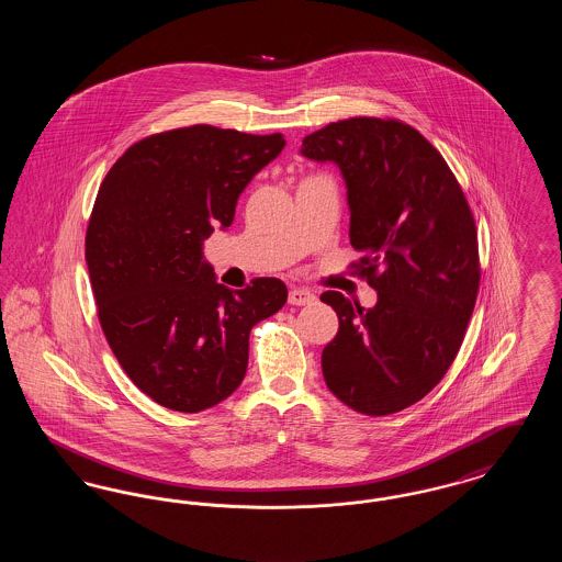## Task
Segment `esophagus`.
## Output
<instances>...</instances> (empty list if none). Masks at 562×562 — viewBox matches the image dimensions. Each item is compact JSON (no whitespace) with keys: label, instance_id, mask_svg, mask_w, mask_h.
Here are the masks:
<instances>
[{"label":"esophagus","instance_id":"34e87169","mask_svg":"<svg viewBox=\"0 0 562 562\" xmlns=\"http://www.w3.org/2000/svg\"><path fill=\"white\" fill-rule=\"evenodd\" d=\"M316 301V294L312 293V291H307V289H293L291 293H289V303L291 305H310V303H314Z\"/></svg>","mask_w":562,"mask_h":562}]
</instances>
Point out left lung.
I'll return each instance as SVG.
<instances>
[{
  "label": "left lung",
  "mask_w": 562,
  "mask_h": 562,
  "mask_svg": "<svg viewBox=\"0 0 562 562\" xmlns=\"http://www.w3.org/2000/svg\"><path fill=\"white\" fill-rule=\"evenodd\" d=\"M307 160L339 166L353 263L376 291L371 310L322 293L339 316L322 351L328 390L381 417L422 401L453 364L481 284L476 223L449 164L398 120L349 117L307 134Z\"/></svg>",
  "instance_id": "1"
}]
</instances>
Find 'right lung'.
I'll use <instances>...</instances> for the list:
<instances>
[{
    "label": "right lung",
    "instance_id": "1",
    "mask_svg": "<svg viewBox=\"0 0 562 562\" xmlns=\"http://www.w3.org/2000/svg\"><path fill=\"white\" fill-rule=\"evenodd\" d=\"M284 145L280 133L195 124L134 143L101 183L86 232L99 321L134 385L166 408L200 413L232 396L250 328L286 303L278 278L218 284L202 252Z\"/></svg>",
    "mask_w": 562,
    "mask_h": 562
}]
</instances>
